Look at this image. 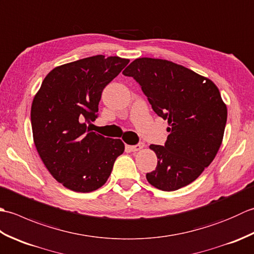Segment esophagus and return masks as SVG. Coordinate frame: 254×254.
Segmentation results:
<instances>
[{"instance_id": "1", "label": "esophagus", "mask_w": 254, "mask_h": 254, "mask_svg": "<svg viewBox=\"0 0 254 254\" xmlns=\"http://www.w3.org/2000/svg\"><path fill=\"white\" fill-rule=\"evenodd\" d=\"M144 147V143H138L136 145H130V146H127L128 150H131V152H137V150L142 149Z\"/></svg>"}]
</instances>
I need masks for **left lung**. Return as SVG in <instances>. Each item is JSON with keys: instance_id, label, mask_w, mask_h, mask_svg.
<instances>
[{"instance_id": "left-lung-1", "label": "left lung", "mask_w": 254, "mask_h": 254, "mask_svg": "<svg viewBox=\"0 0 254 254\" xmlns=\"http://www.w3.org/2000/svg\"><path fill=\"white\" fill-rule=\"evenodd\" d=\"M123 75L136 80L153 110L170 124L164 146H149L158 160L147 181L167 192L190 185L214 160L223 141L227 108L216 85L161 59H136Z\"/></svg>"}]
</instances>
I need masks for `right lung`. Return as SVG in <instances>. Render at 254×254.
I'll use <instances>...</instances> for the list:
<instances>
[{
	"label": "right lung",
	"instance_id": "add662e5",
	"mask_svg": "<svg viewBox=\"0 0 254 254\" xmlns=\"http://www.w3.org/2000/svg\"><path fill=\"white\" fill-rule=\"evenodd\" d=\"M130 60L95 56L53 68L31 105V127L40 158L53 178L75 192H91L109 178L124 152L121 139L91 132L102 90Z\"/></svg>",
	"mask_w": 254,
	"mask_h": 254
}]
</instances>
